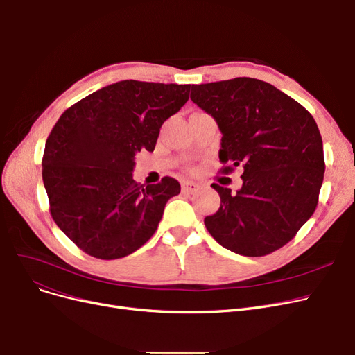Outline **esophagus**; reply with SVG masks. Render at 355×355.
<instances>
[{"label": "esophagus", "instance_id": "obj_1", "mask_svg": "<svg viewBox=\"0 0 355 355\" xmlns=\"http://www.w3.org/2000/svg\"><path fill=\"white\" fill-rule=\"evenodd\" d=\"M198 189V185L196 182H191V180H184L182 182V192H187V194H192V192H196Z\"/></svg>", "mask_w": 355, "mask_h": 355}]
</instances>
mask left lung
I'll list each match as a JSON object with an SVG mask.
<instances>
[{"mask_svg": "<svg viewBox=\"0 0 355 355\" xmlns=\"http://www.w3.org/2000/svg\"><path fill=\"white\" fill-rule=\"evenodd\" d=\"M191 101L216 121L222 163L244 170L235 194L211 185L220 207L204 219L207 231L243 256L278 250L313 216L323 184V141L313 115L274 85L249 77L192 84Z\"/></svg>", "mask_w": 355, "mask_h": 355, "instance_id": "8db88e82", "label": "left lung"}]
</instances>
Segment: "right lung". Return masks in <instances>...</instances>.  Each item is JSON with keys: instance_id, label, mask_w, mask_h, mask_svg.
Here are the masks:
<instances>
[{"instance_id": "1", "label": "right lung", "mask_w": 355, "mask_h": 355, "mask_svg": "<svg viewBox=\"0 0 355 355\" xmlns=\"http://www.w3.org/2000/svg\"><path fill=\"white\" fill-rule=\"evenodd\" d=\"M191 84L124 80L63 112L46 142L42 182L58 227L83 252L118 259L153 237L179 182L133 179L136 154L153 153L159 128L189 99Z\"/></svg>"}]
</instances>
